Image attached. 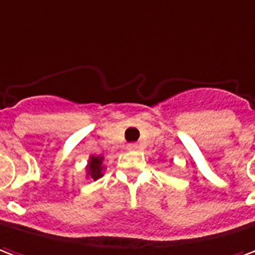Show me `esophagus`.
I'll list each match as a JSON object with an SVG mask.
<instances>
[{
    "label": "esophagus",
    "instance_id": "obj_1",
    "mask_svg": "<svg viewBox=\"0 0 255 255\" xmlns=\"http://www.w3.org/2000/svg\"><path fill=\"white\" fill-rule=\"evenodd\" d=\"M128 149H129V150L138 149V145H137L135 142H131V144H129V145H128Z\"/></svg>",
    "mask_w": 255,
    "mask_h": 255
}]
</instances>
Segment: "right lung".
Wrapping results in <instances>:
<instances>
[{"label":"right lung","mask_w":255,"mask_h":255,"mask_svg":"<svg viewBox=\"0 0 255 255\" xmlns=\"http://www.w3.org/2000/svg\"><path fill=\"white\" fill-rule=\"evenodd\" d=\"M102 157H95V156H92L91 157V161H89V166H88V174L89 176L94 179V181H96V179H99L100 176L103 175L102 174V170H103V167H102Z\"/></svg>","instance_id":"1"}]
</instances>
